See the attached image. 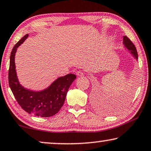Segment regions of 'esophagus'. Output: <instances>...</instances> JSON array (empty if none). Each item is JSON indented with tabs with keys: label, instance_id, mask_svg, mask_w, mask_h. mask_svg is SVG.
Here are the masks:
<instances>
[{
	"label": "esophagus",
	"instance_id": "1",
	"mask_svg": "<svg viewBox=\"0 0 151 151\" xmlns=\"http://www.w3.org/2000/svg\"><path fill=\"white\" fill-rule=\"evenodd\" d=\"M76 76H84V74H83V73H82V72L78 71V72H76Z\"/></svg>",
	"mask_w": 151,
	"mask_h": 151
}]
</instances>
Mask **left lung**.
<instances>
[{
    "label": "left lung",
    "instance_id": "1",
    "mask_svg": "<svg viewBox=\"0 0 151 151\" xmlns=\"http://www.w3.org/2000/svg\"><path fill=\"white\" fill-rule=\"evenodd\" d=\"M122 44L123 46H124V48L128 50V51H129L131 55L133 57V58L136 59V61H137V59H138V55H137L136 48H135L134 44L132 43V42L127 36H124L123 37Z\"/></svg>",
    "mask_w": 151,
    "mask_h": 151
}]
</instances>
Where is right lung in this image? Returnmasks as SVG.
I'll use <instances>...</instances> for the list:
<instances>
[{
    "label": "right lung",
    "instance_id": "right-lung-1",
    "mask_svg": "<svg viewBox=\"0 0 151 151\" xmlns=\"http://www.w3.org/2000/svg\"><path fill=\"white\" fill-rule=\"evenodd\" d=\"M28 37L29 34H26L12 50L9 70V87L15 99L25 111L38 117H50L58 113L63 106L68 90L76 76L73 74L60 76L47 88L38 91L22 86L17 75L15 56L18 48Z\"/></svg>",
    "mask_w": 151,
    "mask_h": 151
}]
</instances>
